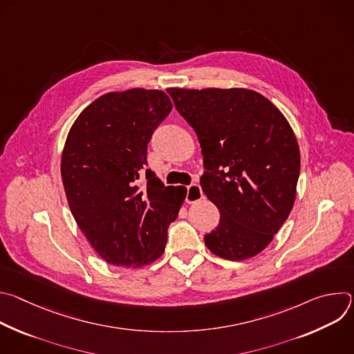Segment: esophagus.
Segmentation results:
<instances>
[{
    "label": "esophagus",
    "instance_id": "obj_1",
    "mask_svg": "<svg viewBox=\"0 0 354 354\" xmlns=\"http://www.w3.org/2000/svg\"><path fill=\"white\" fill-rule=\"evenodd\" d=\"M201 197H203V192H201V187L197 183H192L187 186V192H186V203L192 205L198 201Z\"/></svg>",
    "mask_w": 354,
    "mask_h": 354
}]
</instances>
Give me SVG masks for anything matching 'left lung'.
<instances>
[{"mask_svg":"<svg viewBox=\"0 0 354 354\" xmlns=\"http://www.w3.org/2000/svg\"><path fill=\"white\" fill-rule=\"evenodd\" d=\"M174 105L197 134L200 185L220 212L205 235L220 258L245 261L272 242L287 220L299 175V148L283 113L243 88H169Z\"/></svg>","mask_w":354,"mask_h":354,"instance_id":"left-lung-1","label":"left lung"}]
</instances>
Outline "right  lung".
I'll list each match as a JSON object with an SVG mask.
<instances>
[{
  "label": "right lung",
  "mask_w": 354,
  "mask_h": 354,
  "mask_svg": "<svg viewBox=\"0 0 354 354\" xmlns=\"http://www.w3.org/2000/svg\"><path fill=\"white\" fill-rule=\"evenodd\" d=\"M172 111L168 95L134 88L99 96L70 129L62 178L71 213L109 265L141 268L165 250L183 192L147 167V145ZM144 176L147 183H138Z\"/></svg>",
  "instance_id": "add662e5"
}]
</instances>
